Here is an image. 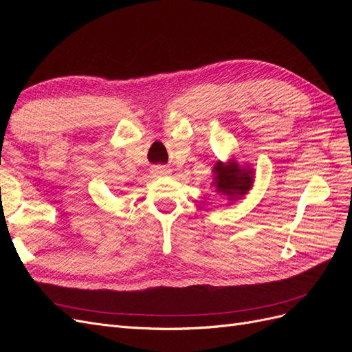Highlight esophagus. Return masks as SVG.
Wrapping results in <instances>:
<instances>
[{
    "label": "esophagus",
    "instance_id": "34e87169",
    "mask_svg": "<svg viewBox=\"0 0 352 352\" xmlns=\"http://www.w3.org/2000/svg\"><path fill=\"white\" fill-rule=\"evenodd\" d=\"M154 172H155L157 175H162V176H163V175H168V173H170V170L162 166V167H155V168H154Z\"/></svg>",
    "mask_w": 352,
    "mask_h": 352
}]
</instances>
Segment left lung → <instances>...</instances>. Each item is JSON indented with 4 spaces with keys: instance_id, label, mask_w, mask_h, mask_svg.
<instances>
[{
    "instance_id": "1",
    "label": "left lung",
    "mask_w": 352,
    "mask_h": 352,
    "mask_svg": "<svg viewBox=\"0 0 352 352\" xmlns=\"http://www.w3.org/2000/svg\"><path fill=\"white\" fill-rule=\"evenodd\" d=\"M216 192L226 195L229 201H236L251 189L254 184V170L250 166H239L236 160H229L228 163L217 162L212 167Z\"/></svg>"
}]
</instances>
